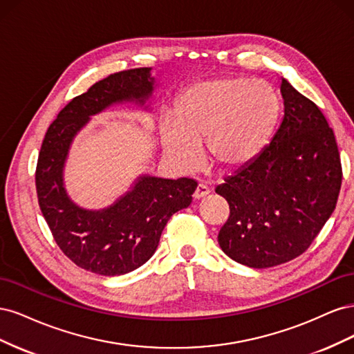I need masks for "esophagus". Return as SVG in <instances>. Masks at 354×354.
<instances>
[{
	"label": "esophagus",
	"mask_w": 354,
	"mask_h": 354,
	"mask_svg": "<svg viewBox=\"0 0 354 354\" xmlns=\"http://www.w3.org/2000/svg\"><path fill=\"white\" fill-rule=\"evenodd\" d=\"M208 194H209V189H208L205 185H203V183H199V185L196 186L194 198H195V199H201V198H203V196H207Z\"/></svg>",
	"instance_id": "1"
}]
</instances>
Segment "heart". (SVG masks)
<instances>
[{
    "mask_svg": "<svg viewBox=\"0 0 354 354\" xmlns=\"http://www.w3.org/2000/svg\"><path fill=\"white\" fill-rule=\"evenodd\" d=\"M281 97L272 84L243 77L192 85L180 94L174 118L160 127L164 152L185 168H195L207 145L214 162L238 169L259 156L279 124Z\"/></svg>",
    "mask_w": 354,
    "mask_h": 354,
    "instance_id": "heart-1",
    "label": "heart"
}]
</instances>
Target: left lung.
<instances>
[{"label":"left lung","mask_w":354,"mask_h":354,"mask_svg":"<svg viewBox=\"0 0 354 354\" xmlns=\"http://www.w3.org/2000/svg\"><path fill=\"white\" fill-rule=\"evenodd\" d=\"M285 115L270 145L216 187L230 216L218 243L232 260L267 269L301 255L334 212L342 180L334 131L282 78Z\"/></svg>","instance_id":"8db88e82"}]
</instances>
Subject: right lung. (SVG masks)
<instances>
[{"mask_svg":"<svg viewBox=\"0 0 354 354\" xmlns=\"http://www.w3.org/2000/svg\"><path fill=\"white\" fill-rule=\"evenodd\" d=\"M152 91L151 68L112 73L73 97L42 140L35 171L39 208L59 248L81 269L103 276L137 269L156 251L171 216L190 205L198 183L187 177L142 176L133 190L102 211L75 205L63 186L69 146L88 118L113 103L145 104Z\"/></svg>","mask_w":354,"mask_h":354,"instance_id":"1","label":"right lung"}]
</instances>
